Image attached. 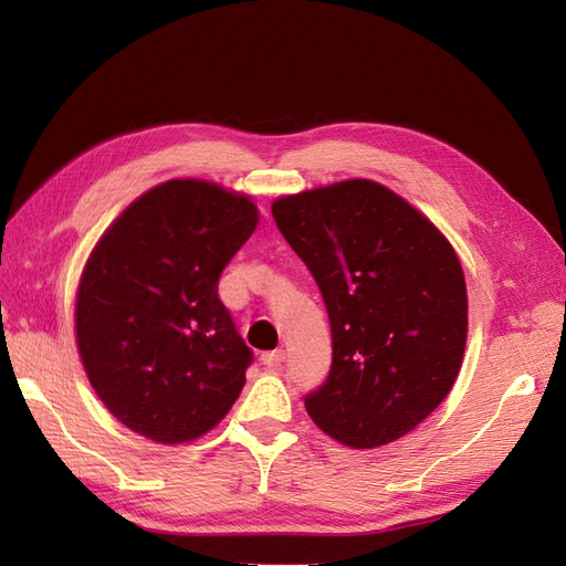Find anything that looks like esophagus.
<instances>
[{"mask_svg":"<svg viewBox=\"0 0 566 566\" xmlns=\"http://www.w3.org/2000/svg\"><path fill=\"white\" fill-rule=\"evenodd\" d=\"M283 358H285V352H283V349H276V352H264V354L260 356V361H262V366H266L269 370H279L281 364H283Z\"/></svg>","mask_w":566,"mask_h":566,"instance_id":"esophagus-1","label":"esophagus"}]
</instances>
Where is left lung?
Here are the masks:
<instances>
[{"label": "left lung", "mask_w": 566, "mask_h": 566, "mask_svg": "<svg viewBox=\"0 0 566 566\" xmlns=\"http://www.w3.org/2000/svg\"><path fill=\"white\" fill-rule=\"evenodd\" d=\"M271 214L331 318L333 366L304 397L306 413L349 449L416 430L465 354L468 287L447 235L370 179L276 198Z\"/></svg>", "instance_id": "obj_1"}]
</instances>
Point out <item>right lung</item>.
Listing matches in <instances>:
<instances>
[{
	"instance_id": "right-lung-1",
	"label": "right lung",
	"mask_w": 566,
	"mask_h": 566,
	"mask_svg": "<svg viewBox=\"0 0 566 566\" xmlns=\"http://www.w3.org/2000/svg\"><path fill=\"white\" fill-rule=\"evenodd\" d=\"M256 224L248 196L169 179L98 238L77 287L75 339L98 399L132 432L186 443L235 403L252 352L217 285Z\"/></svg>"
}]
</instances>
